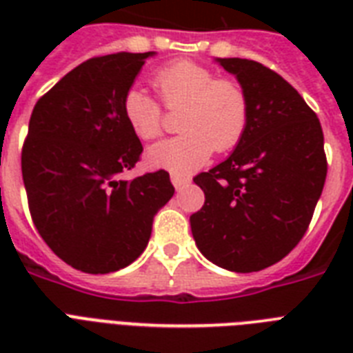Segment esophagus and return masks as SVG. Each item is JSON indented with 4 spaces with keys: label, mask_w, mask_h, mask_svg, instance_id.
<instances>
[{
    "label": "esophagus",
    "mask_w": 353,
    "mask_h": 353,
    "mask_svg": "<svg viewBox=\"0 0 353 353\" xmlns=\"http://www.w3.org/2000/svg\"><path fill=\"white\" fill-rule=\"evenodd\" d=\"M170 179H172V185L176 187V190H183L185 187H188V183H190V177L183 176V174H170Z\"/></svg>",
    "instance_id": "obj_1"
}]
</instances>
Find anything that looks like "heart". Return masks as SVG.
I'll list each match as a JSON object with an SVG mask.
<instances>
[{"label": "heart", "mask_w": 353, "mask_h": 353, "mask_svg": "<svg viewBox=\"0 0 353 353\" xmlns=\"http://www.w3.org/2000/svg\"><path fill=\"white\" fill-rule=\"evenodd\" d=\"M168 110L183 108L181 135L150 146L146 161L154 168L190 174L207 163L214 150L227 152L240 143L249 124L251 106L240 82L218 79L201 63L179 60L159 69L152 80ZM122 113L143 141L163 133V108L154 97L132 88L122 99Z\"/></svg>", "instance_id": "b5f03b06"}]
</instances>
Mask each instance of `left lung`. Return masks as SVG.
Returning a JSON list of instances; mask_svg holds the SVG:
<instances>
[{"mask_svg":"<svg viewBox=\"0 0 353 353\" xmlns=\"http://www.w3.org/2000/svg\"><path fill=\"white\" fill-rule=\"evenodd\" d=\"M249 97V124L223 163L194 177L205 194L190 216L210 262L252 273L280 262L306 234L326 181L321 122L299 91L247 58H218Z\"/></svg>","mask_w":353,"mask_h":353,"instance_id":"1","label":"left lung"}]
</instances>
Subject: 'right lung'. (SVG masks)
Segmentation results:
<instances>
[{
	"label": "right lung",
	"mask_w": 353,
	"mask_h": 353,
	"mask_svg": "<svg viewBox=\"0 0 353 353\" xmlns=\"http://www.w3.org/2000/svg\"><path fill=\"white\" fill-rule=\"evenodd\" d=\"M154 52L85 60L36 102L21 148L29 210L40 236L71 268L104 274L141 256L154 216L174 196L168 172L122 179L143 144L122 99Z\"/></svg>",
	"instance_id": "obj_1"
}]
</instances>
